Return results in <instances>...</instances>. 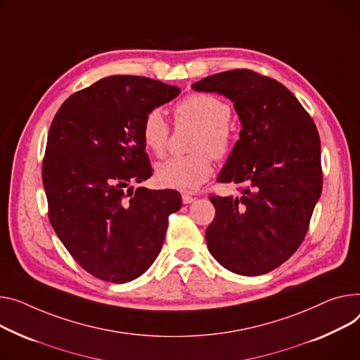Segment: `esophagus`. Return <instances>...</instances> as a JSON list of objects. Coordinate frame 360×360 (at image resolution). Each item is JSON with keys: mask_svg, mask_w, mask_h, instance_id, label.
Instances as JSON below:
<instances>
[{"mask_svg": "<svg viewBox=\"0 0 360 360\" xmlns=\"http://www.w3.org/2000/svg\"><path fill=\"white\" fill-rule=\"evenodd\" d=\"M195 198L193 197V195H189V194H182V202L184 204H191L193 202Z\"/></svg>", "mask_w": 360, "mask_h": 360, "instance_id": "34e87169", "label": "esophagus"}]
</instances>
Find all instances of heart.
Returning a JSON list of instances; mask_svg holds the SVG:
<instances>
[{"mask_svg": "<svg viewBox=\"0 0 360 360\" xmlns=\"http://www.w3.org/2000/svg\"><path fill=\"white\" fill-rule=\"evenodd\" d=\"M179 123H193L200 131L186 156H172L156 166V179L166 188L195 191L212 172V156L223 159L233 149V133L229 126L231 108L229 103L212 94L188 95L175 108ZM169 126L158 108L150 110L141 123V140L145 148L160 156L167 145Z\"/></svg>", "mask_w": 360, "mask_h": 360, "instance_id": "obj_1", "label": "heart"}]
</instances>
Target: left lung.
Segmentation results:
<instances>
[{
    "mask_svg": "<svg viewBox=\"0 0 360 360\" xmlns=\"http://www.w3.org/2000/svg\"><path fill=\"white\" fill-rule=\"evenodd\" d=\"M193 89L230 98L240 139L217 181L240 185V197L211 195L210 253L226 269L257 276L288 260L302 243L323 188L320 136L294 94L250 69L207 77Z\"/></svg>",
    "mask_w": 360,
    "mask_h": 360,
    "instance_id": "obj_1",
    "label": "left lung"
}]
</instances>
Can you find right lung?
I'll list each match as a JSON object with an SVG mask.
<instances>
[{
  "instance_id": "obj_1",
  "label": "right lung",
  "mask_w": 360,
  "mask_h": 360,
  "mask_svg": "<svg viewBox=\"0 0 360 360\" xmlns=\"http://www.w3.org/2000/svg\"><path fill=\"white\" fill-rule=\"evenodd\" d=\"M179 92L150 78L114 75L70 95L53 118L41 167L49 220L95 278L130 282L160 253L181 195L174 189L134 191L131 184L152 176L143 120Z\"/></svg>"
}]
</instances>
